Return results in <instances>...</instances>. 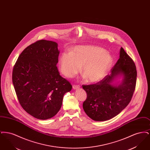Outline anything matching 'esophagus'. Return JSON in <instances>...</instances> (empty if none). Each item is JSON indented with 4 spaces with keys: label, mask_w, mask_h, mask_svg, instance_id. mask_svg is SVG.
Here are the masks:
<instances>
[{
    "label": "esophagus",
    "mask_w": 150,
    "mask_h": 150,
    "mask_svg": "<svg viewBox=\"0 0 150 150\" xmlns=\"http://www.w3.org/2000/svg\"><path fill=\"white\" fill-rule=\"evenodd\" d=\"M80 87V86L79 85H73L72 86V88L74 89H79Z\"/></svg>",
    "instance_id": "1"
}]
</instances>
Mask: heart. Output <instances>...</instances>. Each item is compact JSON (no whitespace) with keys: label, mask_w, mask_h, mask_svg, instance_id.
Returning <instances> with one entry per match:
<instances>
[{"label":"heart","mask_w":150,"mask_h":150,"mask_svg":"<svg viewBox=\"0 0 150 150\" xmlns=\"http://www.w3.org/2000/svg\"><path fill=\"white\" fill-rule=\"evenodd\" d=\"M113 62L112 56L98 47L78 46L70 52H64L59 59L62 73L72 78L80 71L90 83H96L103 78Z\"/></svg>","instance_id":"obj_1"}]
</instances>
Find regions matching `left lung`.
Wrapping results in <instances>:
<instances>
[{
    "mask_svg": "<svg viewBox=\"0 0 150 150\" xmlns=\"http://www.w3.org/2000/svg\"><path fill=\"white\" fill-rule=\"evenodd\" d=\"M111 72L96 84L82 86L87 94L83 109L94 121H106L117 115L128 105L135 91L136 64L122 47L120 58ZM118 75L124 78L120 85L114 86L112 83Z\"/></svg>",
    "mask_w": 150,
    "mask_h": 150,
    "instance_id": "left-lung-1",
    "label": "left lung"
}]
</instances>
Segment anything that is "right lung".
<instances>
[{
  "instance_id": "1",
  "label": "right lung",
  "mask_w": 150,
  "mask_h": 150,
  "mask_svg": "<svg viewBox=\"0 0 150 150\" xmlns=\"http://www.w3.org/2000/svg\"><path fill=\"white\" fill-rule=\"evenodd\" d=\"M57 46L52 41H36L22 52L13 69L12 82L21 106L40 120L57 114L64 94L72 89L58 70Z\"/></svg>"
}]
</instances>
